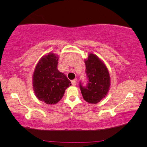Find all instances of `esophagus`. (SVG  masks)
<instances>
[{
    "instance_id": "obj_1",
    "label": "esophagus",
    "mask_w": 147,
    "mask_h": 147,
    "mask_svg": "<svg viewBox=\"0 0 147 147\" xmlns=\"http://www.w3.org/2000/svg\"><path fill=\"white\" fill-rule=\"evenodd\" d=\"M76 84H77V82H76V80H72V81H71V84H72V86H75L76 85Z\"/></svg>"
}]
</instances>
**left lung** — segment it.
<instances>
[{
  "mask_svg": "<svg viewBox=\"0 0 147 147\" xmlns=\"http://www.w3.org/2000/svg\"><path fill=\"white\" fill-rule=\"evenodd\" d=\"M88 85L80 87L84 99L90 104H97L107 96L110 86V76L106 64L95 54L90 53L84 59Z\"/></svg>",
  "mask_w": 147,
  "mask_h": 147,
  "instance_id": "obj_1",
  "label": "left lung"
}]
</instances>
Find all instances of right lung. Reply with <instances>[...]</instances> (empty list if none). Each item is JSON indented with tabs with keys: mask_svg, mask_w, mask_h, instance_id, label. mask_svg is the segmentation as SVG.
Segmentation results:
<instances>
[{
	"mask_svg": "<svg viewBox=\"0 0 147 147\" xmlns=\"http://www.w3.org/2000/svg\"><path fill=\"white\" fill-rule=\"evenodd\" d=\"M59 56L52 52L43 55L35 66L33 87L38 99L47 104L59 102L65 90L71 85L63 73L57 69Z\"/></svg>",
	"mask_w": 147,
	"mask_h": 147,
	"instance_id": "right-lung-1",
	"label": "right lung"
}]
</instances>
